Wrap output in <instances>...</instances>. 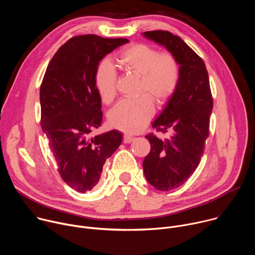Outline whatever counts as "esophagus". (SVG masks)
<instances>
[{"instance_id": "34e87169", "label": "esophagus", "mask_w": 255, "mask_h": 255, "mask_svg": "<svg viewBox=\"0 0 255 255\" xmlns=\"http://www.w3.org/2000/svg\"><path fill=\"white\" fill-rule=\"evenodd\" d=\"M133 140H134V137H132V136H130L128 134H124V136H123V142L124 143H130Z\"/></svg>"}]
</instances>
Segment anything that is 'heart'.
<instances>
[{
    "label": "heart",
    "instance_id": "obj_1",
    "mask_svg": "<svg viewBox=\"0 0 255 255\" xmlns=\"http://www.w3.org/2000/svg\"><path fill=\"white\" fill-rule=\"evenodd\" d=\"M120 67L139 78L138 93L146 94L155 103H165L175 92L180 77L179 63L170 53H161L146 44H134L117 57ZM95 83L101 99L109 103L116 96L117 72L108 61H102L96 70ZM154 113L147 96L121 100L109 114L110 124L128 133L140 131Z\"/></svg>",
    "mask_w": 255,
    "mask_h": 255
}]
</instances>
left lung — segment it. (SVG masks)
I'll list each match as a JSON object with an SVG mask.
<instances>
[{"mask_svg": "<svg viewBox=\"0 0 255 255\" xmlns=\"http://www.w3.org/2000/svg\"><path fill=\"white\" fill-rule=\"evenodd\" d=\"M144 37L164 46L178 61V86L152 127L172 131L169 139L145 136L150 152L143 160L144 175L159 191L174 190L191 177L198 167L209 137L213 98L203 59L183 39L168 31L143 33Z\"/></svg>", "mask_w": 255, "mask_h": 255, "instance_id": "left-lung-1", "label": "left lung"}]
</instances>
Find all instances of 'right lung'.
Masks as SVG:
<instances>
[{"label": "right lung", "instance_id": "obj_1", "mask_svg": "<svg viewBox=\"0 0 255 255\" xmlns=\"http://www.w3.org/2000/svg\"><path fill=\"white\" fill-rule=\"evenodd\" d=\"M125 38L88 34L70 38L53 55L40 87L41 127L64 183L80 193L99 183L103 165L122 143L117 130L90 137L103 112L95 75L100 61Z\"/></svg>", "mask_w": 255, "mask_h": 255}]
</instances>
